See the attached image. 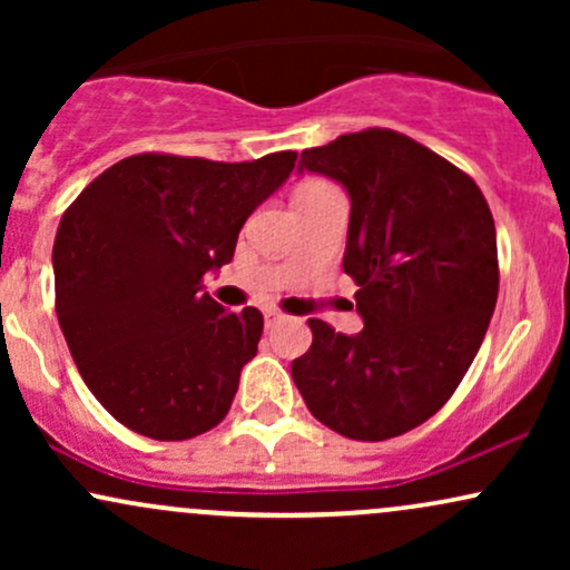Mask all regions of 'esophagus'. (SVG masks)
<instances>
[{"instance_id":"34e87169","label":"esophagus","mask_w":570,"mask_h":570,"mask_svg":"<svg viewBox=\"0 0 570 570\" xmlns=\"http://www.w3.org/2000/svg\"><path fill=\"white\" fill-rule=\"evenodd\" d=\"M281 318H284V313L276 311V307H265V326H276Z\"/></svg>"}]
</instances>
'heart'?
I'll return each instance as SVG.
<instances>
[{"label": "heart", "instance_id": "b5f03b06", "mask_svg": "<svg viewBox=\"0 0 570 570\" xmlns=\"http://www.w3.org/2000/svg\"><path fill=\"white\" fill-rule=\"evenodd\" d=\"M330 189H335V187L326 185V181H305V185L297 189V198H307V195H322V193H330Z\"/></svg>", "mask_w": 570, "mask_h": 570}]
</instances>
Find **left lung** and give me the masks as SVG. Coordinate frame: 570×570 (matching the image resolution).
Returning a JSON list of instances; mask_svg holds the SVG:
<instances>
[{"instance_id":"obj_1","label":"left lung","mask_w":570,"mask_h":570,"mask_svg":"<svg viewBox=\"0 0 570 570\" xmlns=\"http://www.w3.org/2000/svg\"><path fill=\"white\" fill-rule=\"evenodd\" d=\"M299 171L351 198L343 271L358 335L307 318L313 343L292 377L313 417L358 442L426 423L472 367L499 299V248L469 174L410 136L367 128L305 149Z\"/></svg>"}]
</instances>
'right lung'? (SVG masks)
<instances>
[{"label":"right lung","mask_w":570,"mask_h":570,"mask_svg":"<svg viewBox=\"0 0 570 570\" xmlns=\"http://www.w3.org/2000/svg\"><path fill=\"white\" fill-rule=\"evenodd\" d=\"M294 160L289 149L252 163L130 155L63 212L58 324L90 394L122 426L179 442L227 415L263 313H227L203 276L230 263L244 222Z\"/></svg>","instance_id":"right-lung-1"}]
</instances>
